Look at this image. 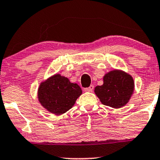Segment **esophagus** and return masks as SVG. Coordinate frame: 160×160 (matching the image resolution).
<instances>
[{
	"mask_svg": "<svg viewBox=\"0 0 160 160\" xmlns=\"http://www.w3.org/2000/svg\"><path fill=\"white\" fill-rule=\"evenodd\" d=\"M94 89V86L90 85L89 87H87V88H84V91L85 92H92V90Z\"/></svg>",
	"mask_w": 160,
	"mask_h": 160,
	"instance_id": "esophagus-1",
	"label": "esophagus"
}]
</instances>
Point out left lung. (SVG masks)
<instances>
[{"label": "left lung", "instance_id": "1", "mask_svg": "<svg viewBox=\"0 0 160 160\" xmlns=\"http://www.w3.org/2000/svg\"><path fill=\"white\" fill-rule=\"evenodd\" d=\"M132 77L122 71H112L103 77V84L95 88L101 102L112 108H121L128 103L134 92Z\"/></svg>", "mask_w": 160, "mask_h": 160}]
</instances>
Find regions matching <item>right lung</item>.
<instances>
[{
  "mask_svg": "<svg viewBox=\"0 0 160 160\" xmlns=\"http://www.w3.org/2000/svg\"><path fill=\"white\" fill-rule=\"evenodd\" d=\"M81 94V88L77 83H71L60 74L54 75L42 83L38 91L42 106L56 115L71 109Z\"/></svg>",
  "mask_w": 160,
  "mask_h": 160,
  "instance_id": "1",
  "label": "right lung"
}]
</instances>
